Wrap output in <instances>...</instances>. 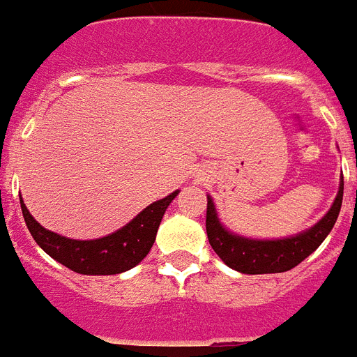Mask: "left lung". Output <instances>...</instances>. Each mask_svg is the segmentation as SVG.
<instances>
[{"mask_svg": "<svg viewBox=\"0 0 357 357\" xmlns=\"http://www.w3.org/2000/svg\"><path fill=\"white\" fill-rule=\"evenodd\" d=\"M343 200V176L331 209L313 227L280 239H255L230 232L218 218L213 198L207 195V238L218 257L229 268L247 275L288 272L313 254L329 236L338 220Z\"/></svg>", "mask_w": 357, "mask_h": 357, "instance_id": "1", "label": "left lung"}]
</instances>
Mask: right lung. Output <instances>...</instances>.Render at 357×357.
<instances>
[{
  "instance_id": "1",
  "label": "right lung",
  "mask_w": 357,
  "mask_h": 357,
  "mask_svg": "<svg viewBox=\"0 0 357 357\" xmlns=\"http://www.w3.org/2000/svg\"><path fill=\"white\" fill-rule=\"evenodd\" d=\"M178 193L181 191L176 189L162 200L153 202L127 225L98 239H69L44 229L26 209L23 198L21 211L31 238L50 257L82 275H116L146 257L155 241L160 220Z\"/></svg>"
}]
</instances>
